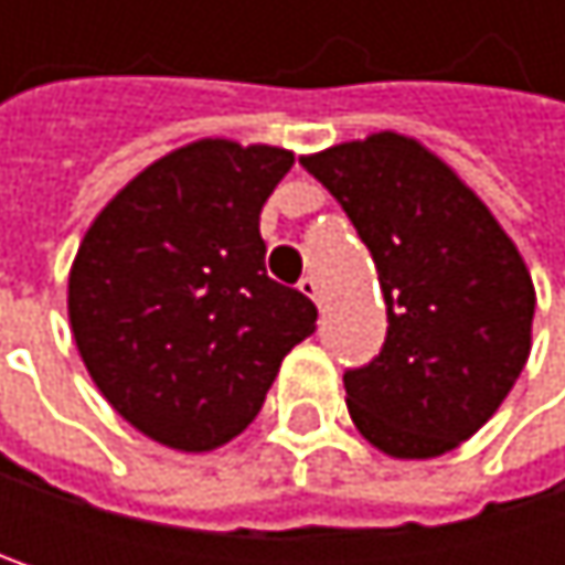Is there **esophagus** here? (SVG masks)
Listing matches in <instances>:
<instances>
[{"label":"esophagus","mask_w":565,"mask_h":565,"mask_svg":"<svg viewBox=\"0 0 565 565\" xmlns=\"http://www.w3.org/2000/svg\"><path fill=\"white\" fill-rule=\"evenodd\" d=\"M297 287H300V294H307L313 303H323V297H320V284H317V278H313V275H303Z\"/></svg>","instance_id":"1"}]
</instances>
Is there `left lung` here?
<instances>
[{
	"mask_svg": "<svg viewBox=\"0 0 565 565\" xmlns=\"http://www.w3.org/2000/svg\"><path fill=\"white\" fill-rule=\"evenodd\" d=\"M300 167L350 215L386 297V340L347 370V405L393 458H435L508 398L526 356L536 294L488 205L422 143L373 134Z\"/></svg>",
	"mask_w": 565,
	"mask_h": 565,
	"instance_id": "1",
	"label": "left lung"
}]
</instances>
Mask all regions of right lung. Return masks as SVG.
Here are the masks:
<instances>
[{"instance_id": "1", "label": "right lung", "mask_w": 565, "mask_h": 565, "mask_svg": "<svg viewBox=\"0 0 565 565\" xmlns=\"http://www.w3.org/2000/svg\"><path fill=\"white\" fill-rule=\"evenodd\" d=\"M278 147L199 140L140 172L87 228L67 317L104 398L179 451L232 441L262 412L317 307L265 271L262 205Z\"/></svg>"}]
</instances>
